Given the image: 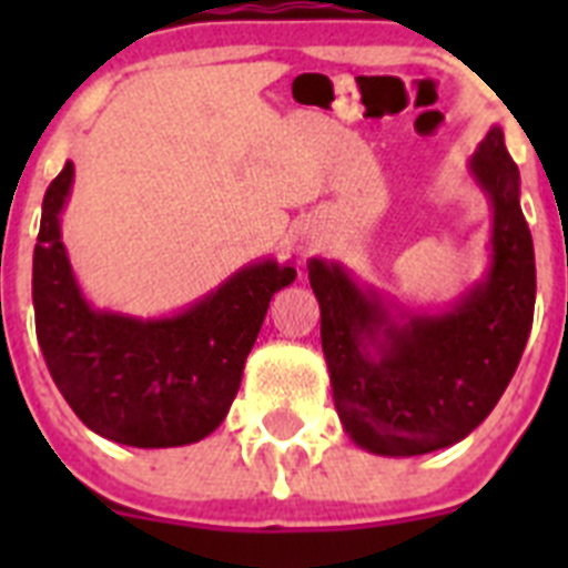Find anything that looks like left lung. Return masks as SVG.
Listing matches in <instances>:
<instances>
[{
    "label": "left lung",
    "mask_w": 568,
    "mask_h": 568,
    "mask_svg": "<svg viewBox=\"0 0 568 568\" xmlns=\"http://www.w3.org/2000/svg\"><path fill=\"white\" fill-rule=\"evenodd\" d=\"M469 173L491 204L489 270L446 310H395L338 261L307 264L335 409L366 453L413 458L464 440L495 409L529 341L535 247L498 124Z\"/></svg>",
    "instance_id": "1"
}]
</instances>
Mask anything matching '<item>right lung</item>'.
I'll return each instance as SVG.
<instances>
[{
	"label": "right lung",
	"mask_w": 568,
	"mask_h": 568,
	"mask_svg": "<svg viewBox=\"0 0 568 568\" xmlns=\"http://www.w3.org/2000/svg\"><path fill=\"white\" fill-rule=\"evenodd\" d=\"M70 184L73 162L44 193L33 250V313L50 378L79 420L115 444L168 449L207 438L239 393L270 298L293 284L295 267L253 261L164 318L90 307L62 244Z\"/></svg>",
	"instance_id": "add662e5"
}]
</instances>
